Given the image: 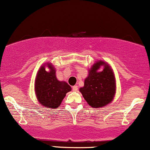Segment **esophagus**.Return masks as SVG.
I'll list each match as a JSON object with an SVG mask.
<instances>
[{
	"label": "esophagus",
	"instance_id": "esophagus-1",
	"mask_svg": "<svg viewBox=\"0 0 150 150\" xmlns=\"http://www.w3.org/2000/svg\"><path fill=\"white\" fill-rule=\"evenodd\" d=\"M72 88H73V91H75V92H76V91H77V89H78V88H77V86H73V87H72Z\"/></svg>",
	"mask_w": 150,
	"mask_h": 150
}]
</instances>
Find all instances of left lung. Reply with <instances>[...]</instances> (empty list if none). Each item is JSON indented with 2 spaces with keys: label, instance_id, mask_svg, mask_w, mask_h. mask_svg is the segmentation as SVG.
<instances>
[{
  "label": "left lung",
  "instance_id": "8db88e82",
  "mask_svg": "<svg viewBox=\"0 0 150 150\" xmlns=\"http://www.w3.org/2000/svg\"><path fill=\"white\" fill-rule=\"evenodd\" d=\"M105 68L101 72L98 69L101 65ZM84 99L89 106L99 108L113 100L116 92V84L113 73L107 64L103 61L97 62L89 70L83 87L80 89Z\"/></svg>",
  "mask_w": 150,
  "mask_h": 150
}]
</instances>
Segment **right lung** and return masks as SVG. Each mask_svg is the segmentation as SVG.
<instances>
[{"instance_id":"obj_1","label":"right lung","mask_w":150,"mask_h":150,"mask_svg":"<svg viewBox=\"0 0 150 150\" xmlns=\"http://www.w3.org/2000/svg\"><path fill=\"white\" fill-rule=\"evenodd\" d=\"M47 72L45 66L41 67L35 80V92L38 101L42 106L56 108L60 106L66 93L71 87L65 82H60L56 77V70L51 64Z\"/></svg>"}]
</instances>
